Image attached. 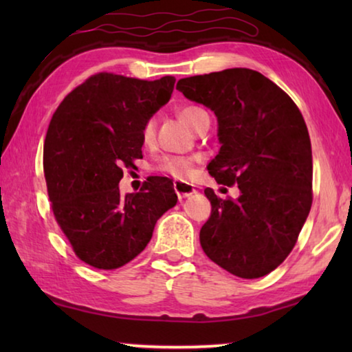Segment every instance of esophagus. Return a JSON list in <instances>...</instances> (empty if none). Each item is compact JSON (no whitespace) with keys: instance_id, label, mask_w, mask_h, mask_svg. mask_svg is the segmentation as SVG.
I'll return each mask as SVG.
<instances>
[{"instance_id":"obj_1","label":"esophagus","mask_w":352,"mask_h":352,"mask_svg":"<svg viewBox=\"0 0 352 352\" xmlns=\"http://www.w3.org/2000/svg\"><path fill=\"white\" fill-rule=\"evenodd\" d=\"M174 189L178 195V199H184V197H189V195H192L194 192H197L195 188L192 184H189L186 182H180V180H175L174 182Z\"/></svg>"}]
</instances>
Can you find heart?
I'll use <instances>...</instances> for the list:
<instances>
[{
    "label": "heart",
    "mask_w": 352,
    "mask_h": 352,
    "mask_svg": "<svg viewBox=\"0 0 352 352\" xmlns=\"http://www.w3.org/2000/svg\"><path fill=\"white\" fill-rule=\"evenodd\" d=\"M206 111L204 109H200L197 105H186L183 107V109L178 110V118L182 119V121L189 126L190 129H195L197 127V124L200 121L201 116H205ZM141 138L144 144H151L155 138V119L151 118L147 119L144 122V126H142L141 130ZM194 158H189V157H178V155H166L162 160H160V163L157 166V169L160 172H164V174H169L174 178H188L190 175V172H192L194 168Z\"/></svg>",
    "instance_id": "heart-1"
}]
</instances>
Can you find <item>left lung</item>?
I'll return each mask as SVG.
<instances>
[{"mask_svg": "<svg viewBox=\"0 0 352 352\" xmlns=\"http://www.w3.org/2000/svg\"><path fill=\"white\" fill-rule=\"evenodd\" d=\"M177 90L216 113L220 151L208 164L219 184L241 189L220 199L200 230L208 258L245 279L269 275L287 258L312 206V148L300 109L258 71L231 68L184 77Z\"/></svg>", "mask_w": 352, "mask_h": 352, "instance_id": "obj_1", "label": "left lung"}]
</instances>
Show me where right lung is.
Returning a JSON list of instances; mask_svg holds the SVG:
<instances>
[{"label":"right lung","mask_w":352,"mask_h":352,"mask_svg":"<svg viewBox=\"0 0 352 352\" xmlns=\"http://www.w3.org/2000/svg\"><path fill=\"white\" fill-rule=\"evenodd\" d=\"M174 83L172 76L98 73L52 115L43 148L51 210L77 258L94 269L115 270L135 259L177 204L168 177H148L126 197L118 186L122 169L142 158V126L170 99Z\"/></svg>","instance_id":"right-lung-1"}]
</instances>
